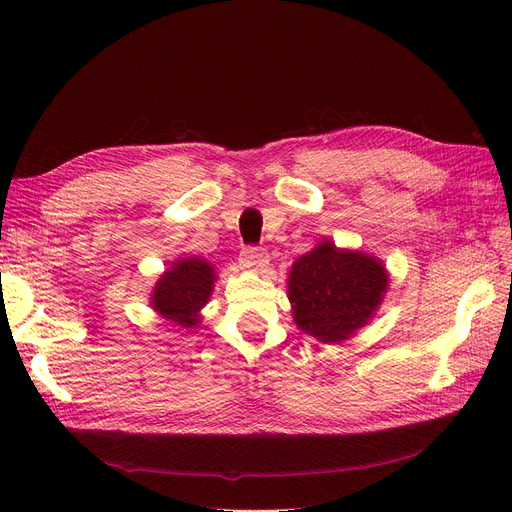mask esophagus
Segmentation results:
<instances>
[{"label":"esophagus","instance_id":"1","mask_svg":"<svg viewBox=\"0 0 512 512\" xmlns=\"http://www.w3.org/2000/svg\"><path fill=\"white\" fill-rule=\"evenodd\" d=\"M240 263H242V267H247V270L261 272L267 265H270V255H267L263 249L247 247L240 253Z\"/></svg>","mask_w":512,"mask_h":512}]
</instances>
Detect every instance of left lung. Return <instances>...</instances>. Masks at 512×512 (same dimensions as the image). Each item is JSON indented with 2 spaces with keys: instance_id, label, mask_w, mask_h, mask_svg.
<instances>
[{
  "instance_id": "left-lung-1",
  "label": "left lung",
  "mask_w": 512,
  "mask_h": 512,
  "mask_svg": "<svg viewBox=\"0 0 512 512\" xmlns=\"http://www.w3.org/2000/svg\"><path fill=\"white\" fill-rule=\"evenodd\" d=\"M386 290L388 272L380 259L338 249L332 240L299 257L288 274L294 324L326 344L348 340L363 328Z\"/></svg>"
}]
</instances>
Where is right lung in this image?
Instances as JSON below:
<instances>
[{
    "instance_id": "add662e5",
    "label": "right lung",
    "mask_w": 512,
    "mask_h": 512,
    "mask_svg": "<svg viewBox=\"0 0 512 512\" xmlns=\"http://www.w3.org/2000/svg\"><path fill=\"white\" fill-rule=\"evenodd\" d=\"M213 265L201 257L178 259L153 288L151 307L180 328L199 326V311L205 307L215 282Z\"/></svg>"
}]
</instances>
